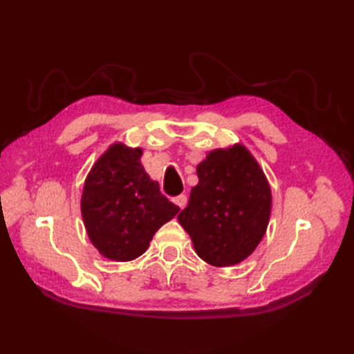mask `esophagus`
I'll return each mask as SVG.
<instances>
[{"label": "esophagus", "mask_w": 354, "mask_h": 354, "mask_svg": "<svg viewBox=\"0 0 354 354\" xmlns=\"http://www.w3.org/2000/svg\"><path fill=\"white\" fill-rule=\"evenodd\" d=\"M173 202H175V204L183 209L187 205V196L185 194H178L176 198H173Z\"/></svg>", "instance_id": "1"}]
</instances>
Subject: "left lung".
I'll return each instance as SVG.
<instances>
[{"instance_id": "1", "label": "left lung", "mask_w": 354, "mask_h": 354, "mask_svg": "<svg viewBox=\"0 0 354 354\" xmlns=\"http://www.w3.org/2000/svg\"><path fill=\"white\" fill-rule=\"evenodd\" d=\"M198 178L178 221L202 260L214 266L236 265L265 236L269 184L243 146L214 150L198 165Z\"/></svg>"}]
</instances>
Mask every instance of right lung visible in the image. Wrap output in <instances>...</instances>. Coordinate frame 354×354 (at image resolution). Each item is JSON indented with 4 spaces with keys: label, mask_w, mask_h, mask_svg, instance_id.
<instances>
[{
    "label": "right lung",
    "mask_w": 354,
    "mask_h": 354,
    "mask_svg": "<svg viewBox=\"0 0 354 354\" xmlns=\"http://www.w3.org/2000/svg\"><path fill=\"white\" fill-rule=\"evenodd\" d=\"M141 149L114 145L85 181L82 216L93 245L104 257L129 261L147 250L155 232L179 207L150 181L140 162Z\"/></svg>",
    "instance_id": "obj_1"
}]
</instances>
